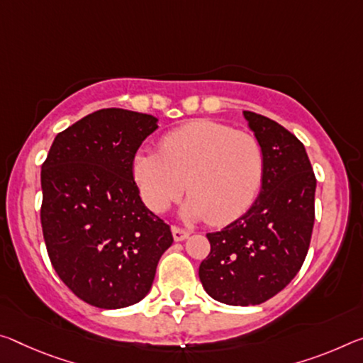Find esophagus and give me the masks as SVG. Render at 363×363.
<instances>
[{
  "instance_id": "obj_1",
  "label": "esophagus",
  "mask_w": 363,
  "mask_h": 363,
  "mask_svg": "<svg viewBox=\"0 0 363 363\" xmlns=\"http://www.w3.org/2000/svg\"><path fill=\"white\" fill-rule=\"evenodd\" d=\"M189 234L191 233L186 231V229H182L179 226H172V238H174V240H177V242H179V240L187 239Z\"/></svg>"
}]
</instances>
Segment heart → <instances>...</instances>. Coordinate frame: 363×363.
<instances>
[{
	"label": "heart",
	"mask_w": 363,
	"mask_h": 363,
	"mask_svg": "<svg viewBox=\"0 0 363 363\" xmlns=\"http://www.w3.org/2000/svg\"><path fill=\"white\" fill-rule=\"evenodd\" d=\"M134 174L142 199L153 211L163 213L179 200L187 181L191 197L184 216L226 224L257 199L264 157L250 132L199 119L168 132L160 142V153H140Z\"/></svg>",
	"instance_id": "obj_1"
}]
</instances>
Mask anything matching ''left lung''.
<instances>
[{"label":"left lung","mask_w":363,"mask_h":363,"mask_svg":"<svg viewBox=\"0 0 363 363\" xmlns=\"http://www.w3.org/2000/svg\"><path fill=\"white\" fill-rule=\"evenodd\" d=\"M264 157L262 191L249 211L208 233L200 281L215 301L258 306L294 279L315 221V172L306 147L276 121L244 111Z\"/></svg>","instance_id":"obj_1"}]
</instances>
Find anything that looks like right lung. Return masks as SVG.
Listing matches in <instances>:
<instances>
[{"label":"right lung","mask_w":363,"mask_h":363,"mask_svg":"<svg viewBox=\"0 0 363 363\" xmlns=\"http://www.w3.org/2000/svg\"><path fill=\"white\" fill-rule=\"evenodd\" d=\"M157 121L99 109L60 132L42 164L48 257L62 283L94 307L140 302L172 244L169 224L147 208L134 181L135 153Z\"/></svg>","instance_id":"1"}]
</instances>
